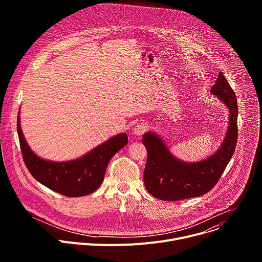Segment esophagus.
Wrapping results in <instances>:
<instances>
[{
  "instance_id": "obj_1",
  "label": "esophagus",
  "mask_w": 262,
  "mask_h": 262,
  "mask_svg": "<svg viewBox=\"0 0 262 262\" xmlns=\"http://www.w3.org/2000/svg\"><path fill=\"white\" fill-rule=\"evenodd\" d=\"M148 129V124L145 122H140L138 123L135 128H134V134L136 136H142L143 134H145Z\"/></svg>"
}]
</instances>
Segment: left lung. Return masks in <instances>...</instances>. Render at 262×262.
Here are the masks:
<instances>
[{
	"label": "left lung",
	"mask_w": 262,
	"mask_h": 262,
	"mask_svg": "<svg viewBox=\"0 0 262 262\" xmlns=\"http://www.w3.org/2000/svg\"><path fill=\"white\" fill-rule=\"evenodd\" d=\"M210 92L229 108V125L221 147L207 159L185 163L172 156L164 141L155 133L143 136L147 149L144 184L148 193L164 201H178L199 197L209 192L230 162L237 142V99L222 72Z\"/></svg>",
	"instance_id": "left-lung-1"
}]
</instances>
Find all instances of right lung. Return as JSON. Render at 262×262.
I'll return each instance as SVG.
<instances>
[{"label":"right lung","mask_w":262,"mask_h":262,"mask_svg":"<svg viewBox=\"0 0 262 262\" xmlns=\"http://www.w3.org/2000/svg\"><path fill=\"white\" fill-rule=\"evenodd\" d=\"M17 134L24 162L32 176L47 188L67 197L86 196L96 191L103 181L110 160L127 144V135L111 138L80 159L52 162L37 157L28 145L17 116Z\"/></svg>","instance_id":"1"}]
</instances>
